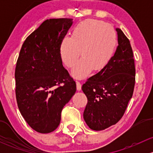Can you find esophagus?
<instances>
[{
    "instance_id": "obj_1",
    "label": "esophagus",
    "mask_w": 153,
    "mask_h": 153,
    "mask_svg": "<svg viewBox=\"0 0 153 153\" xmlns=\"http://www.w3.org/2000/svg\"><path fill=\"white\" fill-rule=\"evenodd\" d=\"M76 87L78 91H80L81 89V84L79 81H76Z\"/></svg>"
}]
</instances>
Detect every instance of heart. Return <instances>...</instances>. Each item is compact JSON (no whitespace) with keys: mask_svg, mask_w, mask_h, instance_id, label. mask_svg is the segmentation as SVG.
Listing matches in <instances>:
<instances>
[{"mask_svg":"<svg viewBox=\"0 0 153 153\" xmlns=\"http://www.w3.org/2000/svg\"><path fill=\"white\" fill-rule=\"evenodd\" d=\"M118 38L115 30L106 24L86 21L78 24L71 37H64L60 44L61 59L66 66L72 67L79 54L82 55L72 70L76 78H84L92 68L101 69L111 61L116 52Z\"/></svg>","mask_w":153,"mask_h":153,"instance_id":"heart-1","label":"heart"}]
</instances>
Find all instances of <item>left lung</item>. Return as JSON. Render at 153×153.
Wrapping results in <instances>:
<instances>
[{
    "mask_svg": "<svg viewBox=\"0 0 153 153\" xmlns=\"http://www.w3.org/2000/svg\"><path fill=\"white\" fill-rule=\"evenodd\" d=\"M118 46L111 61L83 84L87 98L84 118L90 129L99 131L115 124L124 115L132 98L135 67L130 42L116 29Z\"/></svg>",
    "mask_w": 153,
    "mask_h": 153,
    "instance_id": "8db88e82",
    "label": "left lung"
}]
</instances>
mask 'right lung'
Here are the masks:
<instances>
[{"label": "right lung", "instance_id": "1", "mask_svg": "<svg viewBox=\"0 0 153 153\" xmlns=\"http://www.w3.org/2000/svg\"><path fill=\"white\" fill-rule=\"evenodd\" d=\"M71 18L46 20L23 44L15 67L18 109L34 130L49 133L61 122L64 106L76 91V84L63 67L61 40Z\"/></svg>", "mask_w": 153, "mask_h": 153}]
</instances>
